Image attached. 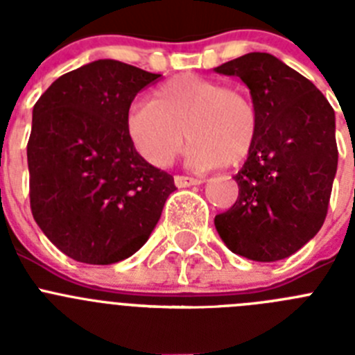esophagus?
Returning a JSON list of instances; mask_svg holds the SVG:
<instances>
[{"label": "esophagus", "instance_id": "obj_1", "mask_svg": "<svg viewBox=\"0 0 355 355\" xmlns=\"http://www.w3.org/2000/svg\"><path fill=\"white\" fill-rule=\"evenodd\" d=\"M174 183L178 188H188L193 187V184H200L202 180L200 178H188V175H175Z\"/></svg>", "mask_w": 355, "mask_h": 355}]
</instances>
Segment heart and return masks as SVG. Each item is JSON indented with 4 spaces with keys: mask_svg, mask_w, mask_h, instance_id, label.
I'll use <instances>...</instances> for the list:
<instances>
[{
    "mask_svg": "<svg viewBox=\"0 0 355 355\" xmlns=\"http://www.w3.org/2000/svg\"><path fill=\"white\" fill-rule=\"evenodd\" d=\"M126 130L137 153L155 167H167L188 135L192 142L187 163L209 171L249 156L259 114L245 92L197 74H181L163 83L155 99H139L130 106Z\"/></svg>",
    "mask_w": 355,
    "mask_h": 355,
    "instance_id": "heart-1",
    "label": "heart"
}]
</instances>
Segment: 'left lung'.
I'll use <instances>...</instances> for the list:
<instances>
[{
  "label": "left lung",
  "instance_id": "left-lung-1",
  "mask_svg": "<svg viewBox=\"0 0 355 355\" xmlns=\"http://www.w3.org/2000/svg\"><path fill=\"white\" fill-rule=\"evenodd\" d=\"M250 90L259 130L234 175L238 199L215 216L231 252L252 261L284 259L324 225L338 168L336 117L325 96L268 53H247L215 67Z\"/></svg>",
  "mask_w": 355,
  "mask_h": 355
}]
</instances>
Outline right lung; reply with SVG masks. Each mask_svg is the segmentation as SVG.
Wrapping results in <instances>:
<instances>
[{"label": "right lung", "instance_id": "right-lung-1", "mask_svg": "<svg viewBox=\"0 0 355 355\" xmlns=\"http://www.w3.org/2000/svg\"><path fill=\"white\" fill-rule=\"evenodd\" d=\"M162 74L96 60L53 81L33 106L28 140L33 218L69 258L112 265L149 240L174 178L131 144L135 96Z\"/></svg>", "mask_w": 355, "mask_h": 355}]
</instances>
